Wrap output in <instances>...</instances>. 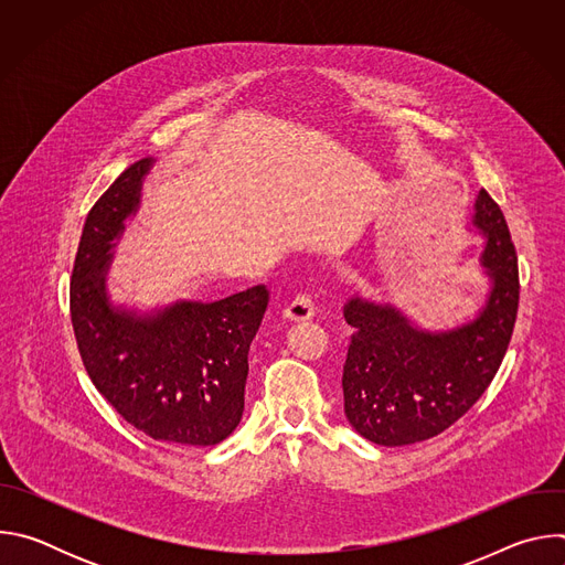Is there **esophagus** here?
I'll list each match as a JSON object with an SVG mask.
<instances>
[{"label":"esophagus","mask_w":565,"mask_h":565,"mask_svg":"<svg viewBox=\"0 0 565 565\" xmlns=\"http://www.w3.org/2000/svg\"><path fill=\"white\" fill-rule=\"evenodd\" d=\"M315 297H312V292L310 290H303V292H299L288 306H286V310H284V315L288 317V319H295V321H299V319H310L312 315H315Z\"/></svg>","instance_id":"1"}]
</instances>
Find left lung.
Segmentation results:
<instances>
[{
    "instance_id": "left-lung-1",
    "label": "left lung",
    "mask_w": 565,
    "mask_h": 565,
    "mask_svg": "<svg viewBox=\"0 0 565 565\" xmlns=\"http://www.w3.org/2000/svg\"><path fill=\"white\" fill-rule=\"evenodd\" d=\"M473 207V223L488 236L482 266L492 288L471 324L425 333L391 306L355 297L344 308L353 327L342 373L344 414L375 445H414L449 429L488 391L505 358L519 310L516 250L486 190Z\"/></svg>"
}]
</instances>
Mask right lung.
<instances>
[{
  "mask_svg": "<svg viewBox=\"0 0 565 565\" xmlns=\"http://www.w3.org/2000/svg\"><path fill=\"white\" fill-rule=\"evenodd\" d=\"M149 166H129L87 214L71 275L73 333L92 382L129 425L153 440L210 447L241 423L248 351L270 290L259 284L212 303L181 301L158 317L109 306L111 241L136 210Z\"/></svg>",
  "mask_w": 565,
  "mask_h": 565,
  "instance_id": "obj_1",
  "label": "right lung"
}]
</instances>
